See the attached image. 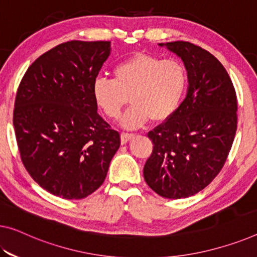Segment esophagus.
<instances>
[{"instance_id": "1", "label": "esophagus", "mask_w": 257, "mask_h": 257, "mask_svg": "<svg viewBox=\"0 0 257 257\" xmlns=\"http://www.w3.org/2000/svg\"><path fill=\"white\" fill-rule=\"evenodd\" d=\"M133 138H134V134H132V133H121V136H120V142H121V145L127 144V142H128L130 140H132Z\"/></svg>"}]
</instances>
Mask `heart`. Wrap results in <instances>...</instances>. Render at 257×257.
Here are the masks:
<instances>
[{
	"mask_svg": "<svg viewBox=\"0 0 257 257\" xmlns=\"http://www.w3.org/2000/svg\"><path fill=\"white\" fill-rule=\"evenodd\" d=\"M113 80L98 78L93 84V98L110 119L121 117L125 128H136L153 121H164L178 109L187 87V71L177 60H163L138 53L117 64Z\"/></svg>",
	"mask_w": 257,
	"mask_h": 257,
	"instance_id": "1",
	"label": "heart"
}]
</instances>
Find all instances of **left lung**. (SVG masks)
Returning a JSON list of instances; mask_svg holds the SVG:
<instances>
[{"label": "left lung", "instance_id": "8db88e82", "mask_svg": "<svg viewBox=\"0 0 257 257\" xmlns=\"http://www.w3.org/2000/svg\"><path fill=\"white\" fill-rule=\"evenodd\" d=\"M187 71L185 100L148 133L154 147L144 168L148 186L167 199H184L208 186L226 161L236 131V95L214 55L191 42L159 43Z\"/></svg>", "mask_w": 257, "mask_h": 257}]
</instances>
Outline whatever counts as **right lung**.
<instances>
[{"instance_id":"1","label":"right lung","mask_w":257,"mask_h":257,"mask_svg":"<svg viewBox=\"0 0 257 257\" xmlns=\"http://www.w3.org/2000/svg\"><path fill=\"white\" fill-rule=\"evenodd\" d=\"M110 41H68L37 58L19 85L14 127L23 164L53 195L78 200L103 184L119 133L97 113L93 84Z\"/></svg>"}]
</instances>
